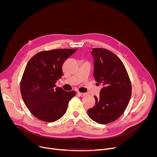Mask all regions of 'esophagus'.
Listing matches in <instances>:
<instances>
[{"label":"esophagus","instance_id":"34e87169","mask_svg":"<svg viewBox=\"0 0 157 157\" xmlns=\"http://www.w3.org/2000/svg\"><path fill=\"white\" fill-rule=\"evenodd\" d=\"M78 94L81 96V97H84L86 95V93H78Z\"/></svg>","mask_w":157,"mask_h":157}]
</instances>
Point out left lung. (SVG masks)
Masks as SVG:
<instances>
[{
    "mask_svg": "<svg viewBox=\"0 0 157 157\" xmlns=\"http://www.w3.org/2000/svg\"><path fill=\"white\" fill-rule=\"evenodd\" d=\"M94 76L102 84L95 105L87 110L93 121L101 124L113 122L124 113L132 94L130 81L125 66L116 55L104 48H93Z\"/></svg>",
    "mask_w": 157,
    "mask_h": 157,
    "instance_id": "1",
    "label": "left lung"
}]
</instances>
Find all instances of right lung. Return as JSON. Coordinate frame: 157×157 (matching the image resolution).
<instances>
[{
  "instance_id": "obj_1",
  "label": "right lung",
  "mask_w": 157,
  "mask_h": 157,
  "mask_svg": "<svg viewBox=\"0 0 157 157\" xmlns=\"http://www.w3.org/2000/svg\"><path fill=\"white\" fill-rule=\"evenodd\" d=\"M76 49H56L36 53L28 62L20 82L23 101L37 119L56 121L66 113L68 102L75 95L55 83L63 75L62 66Z\"/></svg>"
}]
</instances>
